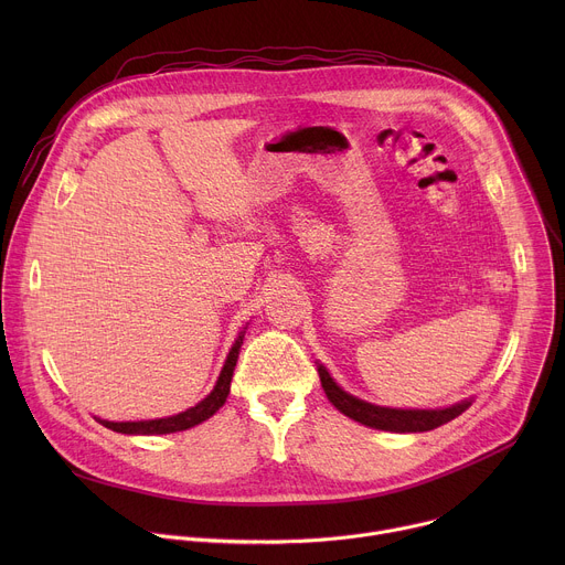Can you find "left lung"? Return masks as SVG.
<instances>
[{
    "mask_svg": "<svg viewBox=\"0 0 565 565\" xmlns=\"http://www.w3.org/2000/svg\"><path fill=\"white\" fill-rule=\"evenodd\" d=\"M317 373L321 380V388H324L327 397L333 402V407L349 416L351 420L371 427V429H382V431H393V434H418V431H431L454 418H458L462 412L471 407V397L456 402L451 407L445 409H391V407H380L371 405L366 399H360L351 393H347L327 371L324 364L317 362Z\"/></svg>",
    "mask_w": 565,
    "mask_h": 565,
    "instance_id": "left-lung-1",
    "label": "left lung"
}]
</instances>
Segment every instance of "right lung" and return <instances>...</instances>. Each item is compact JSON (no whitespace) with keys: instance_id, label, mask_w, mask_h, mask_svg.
Here are the masks:
<instances>
[{"instance_id":"1","label":"right lung","mask_w":565,"mask_h":565,"mask_svg":"<svg viewBox=\"0 0 565 565\" xmlns=\"http://www.w3.org/2000/svg\"><path fill=\"white\" fill-rule=\"evenodd\" d=\"M244 335L246 331H241L238 338L234 340L227 358H225V364L218 373V380L214 384V388L199 402V405L177 414V416H170V418H156V420H138V423H111V420H100L96 418L100 425H105L107 429L111 431H118V434H129V436H160V434H177V431H185V429H192L196 425H201L203 420L212 418L223 405L225 399L230 395V382H232V373H234V366H236V360H238V351H241V344H244Z\"/></svg>"}]
</instances>
